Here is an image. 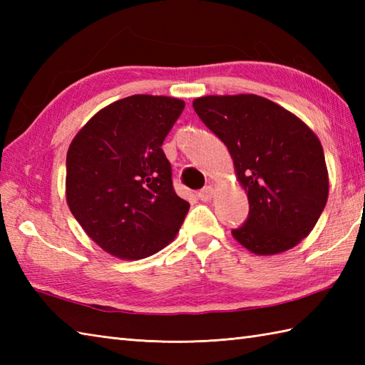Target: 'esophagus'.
<instances>
[{"mask_svg":"<svg viewBox=\"0 0 365 365\" xmlns=\"http://www.w3.org/2000/svg\"><path fill=\"white\" fill-rule=\"evenodd\" d=\"M213 195H215V190H213L212 185H208V187H205L204 190L199 191L197 196H199L200 200H204V202H208V200H212Z\"/></svg>","mask_w":365,"mask_h":365,"instance_id":"obj_1","label":"esophagus"}]
</instances>
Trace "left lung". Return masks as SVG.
<instances>
[{
	"mask_svg": "<svg viewBox=\"0 0 365 365\" xmlns=\"http://www.w3.org/2000/svg\"><path fill=\"white\" fill-rule=\"evenodd\" d=\"M192 108L227 145L250 216L232 230L257 255L292 250L315 227L329 192L319 136L281 105L255 94L205 96Z\"/></svg>",
	"mask_w": 365,
	"mask_h": 365,
	"instance_id": "obj_1",
	"label": "left lung"
}]
</instances>
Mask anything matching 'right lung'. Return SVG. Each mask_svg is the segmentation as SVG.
<instances>
[{"label": "right lung", "instance_id": "obj_1", "mask_svg": "<svg viewBox=\"0 0 365 365\" xmlns=\"http://www.w3.org/2000/svg\"><path fill=\"white\" fill-rule=\"evenodd\" d=\"M180 98L131 96L102 108L67 150L66 200L86 235L113 257L139 260L175 238L190 210L161 145Z\"/></svg>", "mask_w": 365, "mask_h": 365}]
</instances>
